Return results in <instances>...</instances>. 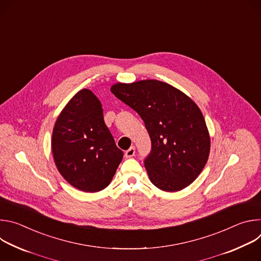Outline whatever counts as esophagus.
Masks as SVG:
<instances>
[{"instance_id": "1", "label": "esophagus", "mask_w": 261, "mask_h": 261, "mask_svg": "<svg viewBox=\"0 0 261 261\" xmlns=\"http://www.w3.org/2000/svg\"><path fill=\"white\" fill-rule=\"evenodd\" d=\"M135 155V147L134 146H131L129 150H127L125 152V158H131Z\"/></svg>"}]
</instances>
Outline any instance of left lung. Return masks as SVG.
<instances>
[{
    "label": "left lung",
    "instance_id": "left-lung-1",
    "mask_svg": "<svg viewBox=\"0 0 261 261\" xmlns=\"http://www.w3.org/2000/svg\"><path fill=\"white\" fill-rule=\"evenodd\" d=\"M113 94L143 120L152 141L144 166L162 191L176 192L193 182L205 166L210 133L196 103L178 89L155 80L115 84Z\"/></svg>",
    "mask_w": 261,
    "mask_h": 261
}]
</instances>
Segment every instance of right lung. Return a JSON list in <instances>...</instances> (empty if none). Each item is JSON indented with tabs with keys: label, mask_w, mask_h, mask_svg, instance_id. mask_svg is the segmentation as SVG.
Here are the masks:
<instances>
[{
	"label": "right lung",
	"mask_w": 261,
	"mask_h": 261,
	"mask_svg": "<svg viewBox=\"0 0 261 261\" xmlns=\"http://www.w3.org/2000/svg\"><path fill=\"white\" fill-rule=\"evenodd\" d=\"M51 151L59 172L74 188L94 193L110 184L123 152L92 91L81 90L63 108L53 130Z\"/></svg>",
	"instance_id": "right-lung-1"
}]
</instances>
